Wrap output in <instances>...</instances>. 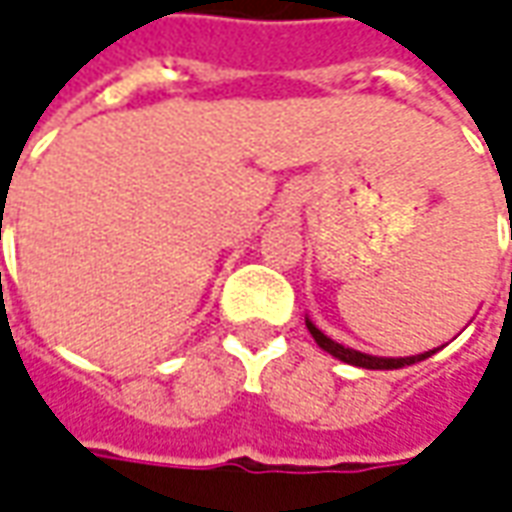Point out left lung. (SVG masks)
Instances as JSON below:
<instances>
[{
	"label": "left lung",
	"instance_id": "obj_1",
	"mask_svg": "<svg viewBox=\"0 0 512 512\" xmlns=\"http://www.w3.org/2000/svg\"><path fill=\"white\" fill-rule=\"evenodd\" d=\"M305 328L308 333L314 336V342L330 353L333 358H339L344 364H353V367H361V370H401V367H409V364H417V361H426L429 356H434L440 347H434V350H426V353H417V356H370V353H361V350H353V347H344L342 342H336V339H330L328 333H322V330L316 328L314 322H311V316H305Z\"/></svg>",
	"mask_w": 512,
	"mask_h": 512
}]
</instances>
